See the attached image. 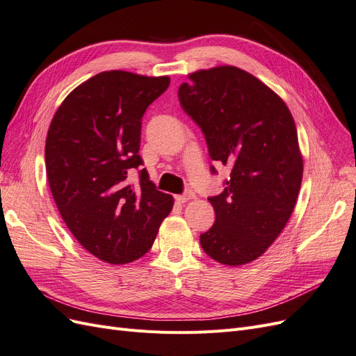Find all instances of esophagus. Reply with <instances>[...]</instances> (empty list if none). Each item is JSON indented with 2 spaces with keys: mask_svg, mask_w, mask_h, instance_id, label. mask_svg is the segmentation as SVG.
<instances>
[{
  "mask_svg": "<svg viewBox=\"0 0 356 356\" xmlns=\"http://www.w3.org/2000/svg\"><path fill=\"white\" fill-rule=\"evenodd\" d=\"M195 197H196V195H195V193H193V190H187L186 193H182V195L175 196V199H177L179 203H186V202H188V200H191V199H195Z\"/></svg>",
  "mask_w": 356,
  "mask_h": 356,
  "instance_id": "obj_1",
  "label": "esophagus"
}]
</instances>
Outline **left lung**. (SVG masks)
<instances>
[{
  "label": "left lung",
  "mask_w": 356,
  "mask_h": 356,
  "mask_svg": "<svg viewBox=\"0 0 356 356\" xmlns=\"http://www.w3.org/2000/svg\"><path fill=\"white\" fill-rule=\"evenodd\" d=\"M188 79L178 90L182 110L202 129L211 159L232 168L224 191L208 199L215 222L200 245L221 264L251 263L296 207L303 157L294 118L270 88L241 68L200 70Z\"/></svg>",
  "instance_id": "1"
}]
</instances>
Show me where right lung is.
<instances>
[{
  "label": "right lung",
  "mask_w": 356,
  "mask_h": 356,
  "mask_svg": "<svg viewBox=\"0 0 356 356\" xmlns=\"http://www.w3.org/2000/svg\"><path fill=\"white\" fill-rule=\"evenodd\" d=\"M170 79L104 71L60 104L46 139V172L60 217L80 245L110 264L149 251L174 199L139 170L143 115Z\"/></svg>",
  "instance_id": "add662e5"
}]
</instances>
